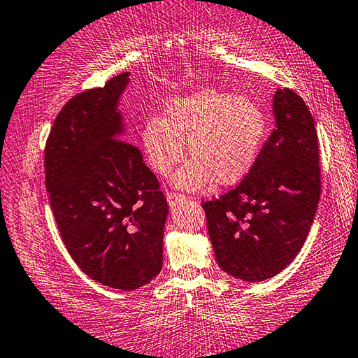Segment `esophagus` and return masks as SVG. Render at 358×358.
I'll list each match as a JSON object with an SVG mask.
<instances>
[{"mask_svg": "<svg viewBox=\"0 0 358 358\" xmlns=\"http://www.w3.org/2000/svg\"><path fill=\"white\" fill-rule=\"evenodd\" d=\"M166 196H168L169 205H176V203H178V201H182V200H185V198H187L182 194H176V192H169Z\"/></svg>", "mask_w": 358, "mask_h": 358, "instance_id": "esophagus-1", "label": "esophagus"}]
</instances>
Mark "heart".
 Masks as SVG:
<instances>
[{
	"instance_id": "heart-1",
	"label": "heart",
	"mask_w": 358,
	"mask_h": 358,
	"mask_svg": "<svg viewBox=\"0 0 358 358\" xmlns=\"http://www.w3.org/2000/svg\"><path fill=\"white\" fill-rule=\"evenodd\" d=\"M267 133L266 115L251 99L201 90L169 99L164 115L150 117L141 131L144 157L158 176H169L187 153L174 184L200 190L213 180L234 185L250 173Z\"/></svg>"
}]
</instances>
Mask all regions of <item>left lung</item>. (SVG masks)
<instances>
[{
	"label": "left lung",
	"mask_w": 358,
	"mask_h": 358,
	"mask_svg": "<svg viewBox=\"0 0 358 358\" xmlns=\"http://www.w3.org/2000/svg\"><path fill=\"white\" fill-rule=\"evenodd\" d=\"M275 129L235 189L203 201L219 267L245 282L272 278L298 256L320 200L318 139L294 91L273 96Z\"/></svg>",
	"instance_id": "left-lung-1"
}]
</instances>
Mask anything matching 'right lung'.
Masks as SVG:
<instances>
[{"mask_svg":"<svg viewBox=\"0 0 358 358\" xmlns=\"http://www.w3.org/2000/svg\"><path fill=\"white\" fill-rule=\"evenodd\" d=\"M128 83L124 71L71 97L45 148L46 189L65 248L87 277L123 291L160 273L168 216L157 176L126 142L117 108Z\"/></svg>","mask_w":358,"mask_h":358,"instance_id":"right-lung-1","label":"right lung"}]
</instances>
